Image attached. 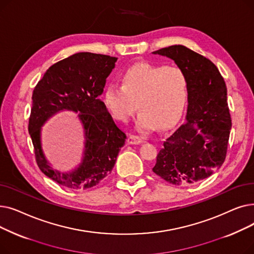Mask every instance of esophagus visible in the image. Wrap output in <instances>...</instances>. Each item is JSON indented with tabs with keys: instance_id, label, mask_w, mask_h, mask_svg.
Here are the masks:
<instances>
[{
	"instance_id": "obj_1",
	"label": "esophagus",
	"mask_w": 254,
	"mask_h": 254,
	"mask_svg": "<svg viewBox=\"0 0 254 254\" xmlns=\"http://www.w3.org/2000/svg\"><path fill=\"white\" fill-rule=\"evenodd\" d=\"M143 141L141 138H139L138 136H134V135H129L127 138V144L129 145H138V144H142Z\"/></svg>"
}]
</instances>
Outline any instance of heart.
<instances>
[{
  "mask_svg": "<svg viewBox=\"0 0 254 254\" xmlns=\"http://www.w3.org/2000/svg\"><path fill=\"white\" fill-rule=\"evenodd\" d=\"M186 98L188 78L181 69L150 64L130 66L122 76V86L110 84L104 91L107 109L119 122H127L138 106L136 127L142 132L171 125Z\"/></svg>",
  "mask_w": 254,
  "mask_h": 254,
  "instance_id": "obj_1",
  "label": "heart"
}]
</instances>
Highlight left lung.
Returning a JSON list of instances; mask_svg holds the SVG:
<instances>
[{
	"mask_svg": "<svg viewBox=\"0 0 254 254\" xmlns=\"http://www.w3.org/2000/svg\"><path fill=\"white\" fill-rule=\"evenodd\" d=\"M152 55L174 61L188 78L184 120L163 141L152 171L171 184H195L218 170L225 159L232 128L225 82L210 60L183 45Z\"/></svg>",
	"mask_w": 254,
	"mask_h": 254,
	"instance_id": "8db88e82",
	"label": "left lung"
}]
</instances>
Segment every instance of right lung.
Here are the masks:
<instances>
[{
  "instance_id": "add662e5",
  "label": "right lung",
  "mask_w": 254,
  "mask_h": 254,
  "mask_svg": "<svg viewBox=\"0 0 254 254\" xmlns=\"http://www.w3.org/2000/svg\"><path fill=\"white\" fill-rule=\"evenodd\" d=\"M117 58L79 52L52 64L33 91L29 132L37 164L44 174L70 190H88L112 172L117 155L126 144V134L113 122L99 98ZM72 111L84 129L80 163L66 172L55 170L42 147V127L52 116Z\"/></svg>"
}]
</instances>
